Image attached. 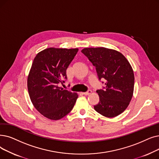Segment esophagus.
<instances>
[{
  "instance_id": "34e87169",
  "label": "esophagus",
  "mask_w": 159,
  "mask_h": 159,
  "mask_svg": "<svg viewBox=\"0 0 159 159\" xmlns=\"http://www.w3.org/2000/svg\"><path fill=\"white\" fill-rule=\"evenodd\" d=\"M91 93H92V90H90V89H89V90H88L87 92L83 93V94L85 95H88L91 94Z\"/></svg>"
}]
</instances>
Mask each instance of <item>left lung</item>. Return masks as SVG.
I'll return each mask as SVG.
<instances>
[{
  "instance_id": "8db88e82",
  "label": "left lung",
  "mask_w": 159,
  "mask_h": 159,
  "mask_svg": "<svg viewBox=\"0 0 159 159\" xmlns=\"http://www.w3.org/2000/svg\"><path fill=\"white\" fill-rule=\"evenodd\" d=\"M81 52L95 67L99 79L106 80L105 87L96 91L99 102L95 111L107 118L121 114L134 92V75L129 61L121 52L105 47L84 48Z\"/></svg>"
}]
</instances>
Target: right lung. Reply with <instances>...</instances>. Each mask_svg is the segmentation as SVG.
Wrapping results in <instances>:
<instances>
[{"instance_id":"1","label":"right lung","mask_w":159,"mask_h":159,"mask_svg":"<svg viewBox=\"0 0 159 159\" xmlns=\"http://www.w3.org/2000/svg\"><path fill=\"white\" fill-rule=\"evenodd\" d=\"M79 49L47 48L34 58L27 79V87L34 107L45 118L60 120L73 109L78 94L59 84L67 79L66 70Z\"/></svg>"}]
</instances>
